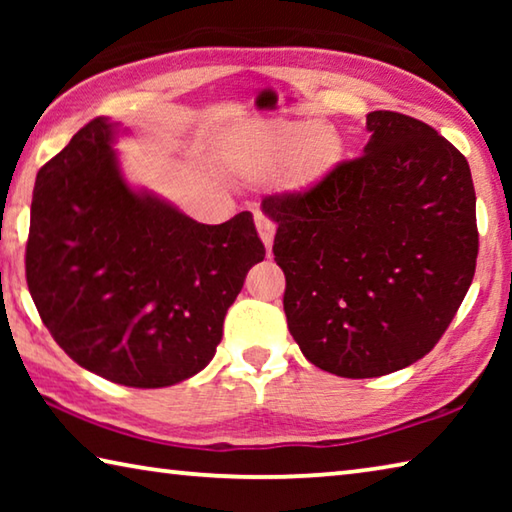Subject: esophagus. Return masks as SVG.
Here are the masks:
<instances>
[{
  "mask_svg": "<svg viewBox=\"0 0 512 512\" xmlns=\"http://www.w3.org/2000/svg\"><path fill=\"white\" fill-rule=\"evenodd\" d=\"M255 225H257V232L259 237H262L264 246L268 250V255H271V248H273V237H275V223L268 219L264 212H255Z\"/></svg>",
  "mask_w": 512,
  "mask_h": 512,
  "instance_id": "obj_1",
  "label": "esophagus"
}]
</instances>
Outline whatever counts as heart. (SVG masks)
Wrapping results in <instances>:
<instances>
[{"label":"heart","instance_id":"obj_1","mask_svg":"<svg viewBox=\"0 0 512 512\" xmlns=\"http://www.w3.org/2000/svg\"><path fill=\"white\" fill-rule=\"evenodd\" d=\"M343 142L334 128L323 124H275L266 128L253 155L241 164L246 173H264L289 162V178L296 185H311L336 167Z\"/></svg>","mask_w":512,"mask_h":512}]
</instances>
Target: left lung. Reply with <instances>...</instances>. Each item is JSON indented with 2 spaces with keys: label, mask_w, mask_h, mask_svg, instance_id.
<instances>
[{
  "label": "left lung",
  "mask_w": 512,
  "mask_h": 512,
  "mask_svg": "<svg viewBox=\"0 0 512 512\" xmlns=\"http://www.w3.org/2000/svg\"><path fill=\"white\" fill-rule=\"evenodd\" d=\"M370 140L305 192L266 196L284 314L305 357L348 379L433 350L470 289L479 230L465 155L420 119L366 117Z\"/></svg>",
  "instance_id": "8db88e82"
}]
</instances>
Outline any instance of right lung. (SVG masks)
Masks as SVG:
<instances>
[{
    "label": "right lung",
    "mask_w": 512,
    "mask_h": 512,
    "mask_svg": "<svg viewBox=\"0 0 512 512\" xmlns=\"http://www.w3.org/2000/svg\"><path fill=\"white\" fill-rule=\"evenodd\" d=\"M117 133L92 119L38 171L27 284L81 368L133 388L173 386L212 361L266 250L250 212L205 225L133 189L112 151Z\"/></svg>",
    "instance_id": "right-lung-1"
}]
</instances>
